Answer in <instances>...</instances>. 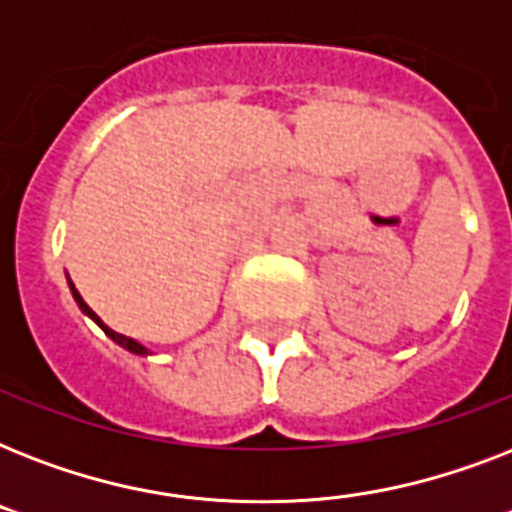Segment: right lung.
<instances>
[{"label": "right lung", "mask_w": 512, "mask_h": 512, "mask_svg": "<svg viewBox=\"0 0 512 512\" xmlns=\"http://www.w3.org/2000/svg\"><path fill=\"white\" fill-rule=\"evenodd\" d=\"M68 289H71V295H74L76 305H79V311H82L84 316H87V319H92V321H95V324H98V327L103 329V332H106V335L111 337V340H114L116 345H122L124 350H130V353H135V356H148V353H151V350H148L146 345H143V342L132 340V337H127V335H119V332H114V329H111V327H106V324H103V319H100L98 313L92 311L90 305L84 303V300H82V295H79V292H76V287H74V284H71V279H68Z\"/></svg>", "instance_id": "1"}]
</instances>
